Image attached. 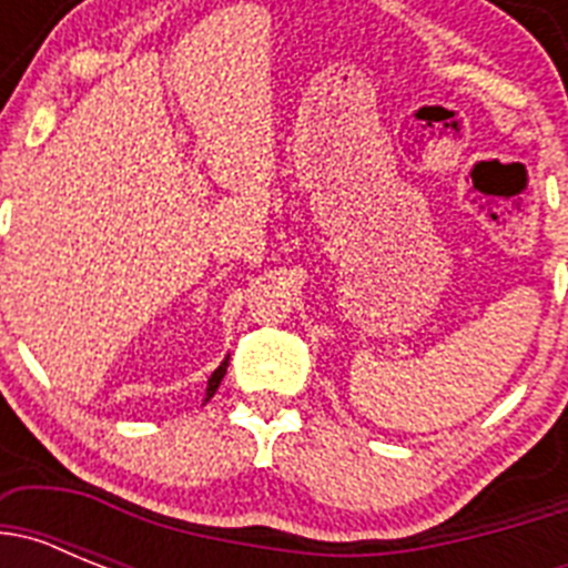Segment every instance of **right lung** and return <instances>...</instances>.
<instances>
[{
	"mask_svg": "<svg viewBox=\"0 0 568 568\" xmlns=\"http://www.w3.org/2000/svg\"><path fill=\"white\" fill-rule=\"evenodd\" d=\"M227 364H230V355L222 361V364L215 366V373L207 378V398H204V400H210V398H213V395H215V389H219V384H222V378H224V375H227Z\"/></svg>",
	"mask_w": 568,
	"mask_h": 568,
	"instance_id": "add662e5",
	"label": "right lung"
}]
</instances>
